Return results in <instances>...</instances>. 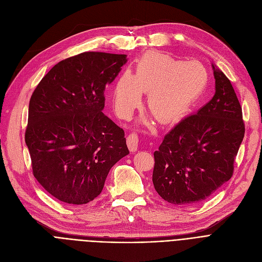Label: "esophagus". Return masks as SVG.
Listing matches in <instances>:
<instances>
[{"label":"esophagus","mask_w":262,"mask_h":262,"mask_svg":"<svg viewBox=\"0 0 262 262\" xmlns=\"http://www.w3.org/2000/svg\"><path fill=\"white\" fill-rule=\"evenodd\" d=\"M139 144V137L137 134L132 133L127 136V146L130 152H136L137 148H138Z\"/></svg>","instance_id":"34e87169"}]
</instances>
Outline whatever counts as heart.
I'll list each match as a JSON object with an SVG mask.
<instances>
[{
    "label": "heart",
    "instance_id": "1",
    "mask_svg": "<svg viewBox=\"0 0 262 262\" xmlns=\"http://www.w3.org/2000/svg\"><path fill=\"white\" fill-rule=\"evenodd\" d=\"M208 80L206 68L199 61H183L158 52L144 54L134 74L123 72L113 90V103L121 118L127 119L147 93L149 112L161 124L183 117L200 98Z\"/></svg>",
    "mask_w": 262,
    "mask_h": 262
}]
</instances>
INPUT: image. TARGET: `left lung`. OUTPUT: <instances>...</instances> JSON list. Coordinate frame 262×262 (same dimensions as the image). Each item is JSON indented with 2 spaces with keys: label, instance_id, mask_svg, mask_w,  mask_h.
Masks as SVG:
<instances>
[{
  "label": "left lung",
  "instance_id": "8db88e82",
  "mask_svg": "<svg viewBox=\"0 0 262 262\" xmlns=\"http://www.w3.org/2000/svg\"><path fill=\"white\" fill-rule=\"evenodd\" d=\"M212 68L213 98L175 125L154 152L155 190L174 205L201 203L228 182L244 137L236 92L225 74Z\"/></svg>",
  "mask_w": 262,
  "mask_h": 262
}]
</instances>
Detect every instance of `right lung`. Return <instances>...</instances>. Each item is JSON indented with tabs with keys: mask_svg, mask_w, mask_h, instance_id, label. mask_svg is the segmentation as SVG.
<instances>
[{
	"mask_svg": "<svg viewBox=\"0 0 262 262\" xmlns=\"http://www.w3.org/2000/svg\"><path fill=\"white\" fill-rule=\"evenodd\" d=\"M126 55L85 52L55 64L34 90L25 142L33 174L63 203L93 201L129 150L124 130L103 114L104 91Z\"/></svg>",
	"mask_w": 262,
	"mask_h": 262,
	"instance_id": "obj_1",
	"label": "right lung"
}]
</instances>
